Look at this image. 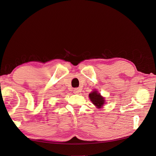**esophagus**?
Segmentation results:
<instances>
[{
	"label": "esophagus",
	"mask_w": 156,
	"mask_h": 156,
	"mask_svg": "<svg viewBox=\"0 0 156 156\" xmlns=\"http://www.w3.org/2000/svg\"><path fill=\"white\" fill-rule=\"evenodd\" d=\"M79 92H80V89H79V88H75V89H74L73 93H74L75 94H79Z\"/></svg>",
	"instance_id": "obj_1"
}]
</instances>
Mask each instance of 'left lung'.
<instances>
[{
    "label": "left lung",
    "instance_id": "left-lung-1",
    "mask_svg": "<svg viewBox=\"0 0 156 156\" xmlns=\"http://www.w3.org/2000/svg\"><path fill=\"white\" fill-rule=\"evenodd\" d=\"M89 97L91 102H93V104L95 105V107L98 108H102V106L105 104V98L102 97L101 94L98 93V90H96V89L89 94Z\"/></svg>",
    "mask_w": 156,
    "mask_h": 156
}]
</instances>
